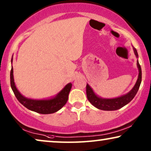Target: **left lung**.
<instances>
[{
  "label": "left lung",
  "mask_w": 151,
  "mask_h": 151,
  "mask_svg": "<svg viewBox=\"0 0 151 151\" xmlns=\"http://www.w3.org/2000/svg\"><path fill=\"white\" fill-rule=\"evenodd\" d=\"M135 55L136 57H138V52H137L136 49L135 47H133ZM137 66L139 70V75L138 78L137 80V82L136 85H134L131 91L129 93L124 95L121 97L116 98H112V99H103L98 97L94 93L93 90L90 87L88 84H87L86 86V93H87V97L89 102L94 106L97 108V109L100 110H102V111H116V110L120 109L127 104L128 103L131 102L133 100V98L135 97L136 94L138 92L139 87L141 84L142 81V70L141 66L140 64H139L138 60L137 61Z\"/></svg>",
  "instance_id": "1"
}]
</instances>
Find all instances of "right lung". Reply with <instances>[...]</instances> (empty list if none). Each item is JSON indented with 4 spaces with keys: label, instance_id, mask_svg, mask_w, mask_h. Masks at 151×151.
Wrapping results in <instances>:
<instances>
[{
    "label": "right lung",
    "instance_id": "1",
    "mask_svg": "<svg viewBox=\"0 0 151 151\" xmlns=\"http://www.w3.org/2000/svg\"><path fill=\"white\" fill-rule=\"evenodd\" d=\"M13 62V58L11 62ZM11 87L17 100L30 111H35L40 114H51L61 109L66 104L68 99V94L72 87V83L67 84L55 98L49 100H32L24 97L16 88L13 78V70L11 67L10 73Z\"/></svg>",
    "mask_w": 151,
    "mask_h": 151
}]
</instances>
